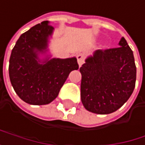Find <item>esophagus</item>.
<instances>
[{"instance_id": "obj_1", "label": "esophagus", "mask_w": 145, "mask_h": 145, "mask_svg": "<svg viewBox=\"0 0 145 145\" xmlns=\"http://www.w3.org/2000/svg\"><path fill=\"white\" fill-rule=\"evenodd\" d=\"M77 60H78V64L79 67H81L84 61V55L82 53H79L77 55Z\"/></svg>"}]
</instances>
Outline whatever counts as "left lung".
Segmentation results:
<instances>
[{"instance_id":"8db88e82","label":"left lung","mask_w":145,"mask_h":145,"mask_svg":"<svg viewBox=\"0 0 145 145\" xmlns=\"http://www.w3.org/2000/svg\"><path fill=\"white\" fill-rule=\"evenodd\" d=\"M119 46L96 50L79 69L81 102L91 113L115 112L133 92L137 72L133 53L124 37Z\"/></svg>"}]
</instances>
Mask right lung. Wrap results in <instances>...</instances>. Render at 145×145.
<instances>
[{"label":"right lung","instance_id":"obj_1","mask_svg":"<svg viewBox=\"0 0 145 145\" xmlns=\"http://www.w3.org/2000/svg\"><path fill=\"white\" fill-rule=\"evenodd\" d=\"M54 27L43 21L23 33L9 60V78L16 94L31 105L55 100L69 73L78 69L76 57L60 59L48 55ZM41 55H45L42 59Z\"/></svg>","mask_w":145,"mask_h":145}]
</instances>
